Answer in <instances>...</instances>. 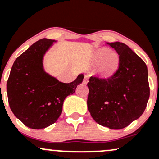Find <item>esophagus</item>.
Segmentation results:
<instances>
[{"mask_svg":"<svg viewBox=\"0 0 159 159\" xmlns=\"http://www.w3.org/2000/svg\"><path fill=\"white\" fill-rule=\"evenodd\" d=\"M88 79H89V77H88V75H85L84 78V81H83L84 84H87V83L88 82Z\"/></svg>","mask_w":159,"mask_h":159,"instance_id":"1","label":"esophagus"}]
</instances>
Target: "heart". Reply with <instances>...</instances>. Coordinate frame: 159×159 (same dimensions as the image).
I'll use <instances>...</instances> for the list:
<instances>
[{
	"mask_svg": "<svg viewBox=\"0 0 159 159\" xmlns=\"http://www.w3.org/2000/svg\"><path fill=\"white\" fill-rule=\"evenodd\" d=\"M94 59L101 63L100 71L104 76H110L117 70L120 64V58L116 53L112 52L109 49H100L94 53Z\"/></svg>",
	"mask_w": 159,
	"mask_h": 159,
	"instance_id": "heart-1",
	"label": "heart"
}]
</instances>
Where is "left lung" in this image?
Listing matches in <instances>:
<instances>
[{"instance_id":"left-lung-1","label":"left lung","mask_w":159,"mask_h":159,"mask_svg":"<svg viewBox=\"0 0 159 159\" xmlns=\"http://www.w3.org/2000/svg\"><path fill=\"white\" fill-rule=\"evenodd\" d=\"M119 55V68L109 78L91 76L88 108L98 124L111 129L126 127L140 117L149 98L146 63L123 43H107Z\"/></svg>"}]
</instances>
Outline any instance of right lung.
Listing matches in <instances>:
<instances>
[{"mask_svg":"<svg viewBox=\"0 0 159 159\" xmlns=\"http://www.w3.org/2000/svg\"><path fill=\"white\" fill-rule=\"evenodd\" d=\"M56 40L42 39L15 60L7 83L10 107L29 128L44 129L56 123L62 112L64 100L73 94L84 75L71 83H63L48 74L43 58Z\"/></svg>","mask_w":159,"mask_h":159,"instance_id":"right-lung-1","label":"right lung"}]
</instances>
